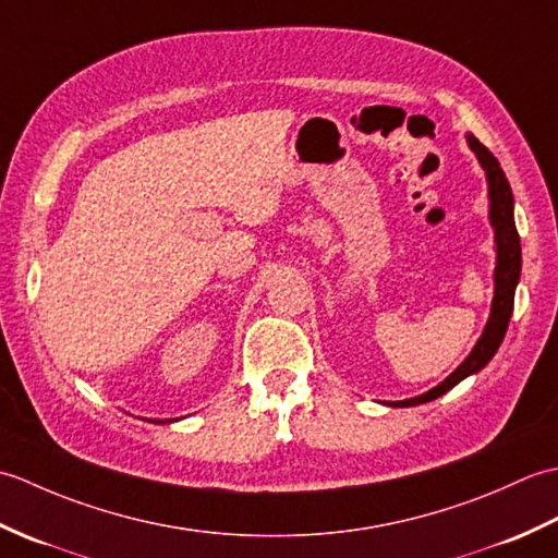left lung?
<instances>
[{"label": "left lung", "mask_w": 558, "mask_h": 558, "mask_svg": "<svg viewBox=\"0 0 558 558\" xmlns=\"http://www.w3.org/2000/svg\"><path fill=\"white\" fill-rule=\"evenodd\" d=\"M468 146L477 156L484 172H487V184H489V220H492L494 240H496L492 314H489L487 326H484L482 338L477 340V345L472 348L468 360L462 362L458 369L446 378V381H441L432 390H426V393H422L417 398L388 402V405H393V408H412V405H422V402L436 400L438 396H444L446 390L458 386L462 378H468L470 374H477L480 369H484V366H487L489 360L496 354V350H499L501 340L506 336L508 322H511V314H513L515 286L520 278V236H518L515 220H513V192H511V184H508V180H506L499 160L492 156L489 148L482 146L472 134H468Z\"/></svg>", "instance_id": "obj_1"}]
</instances>
